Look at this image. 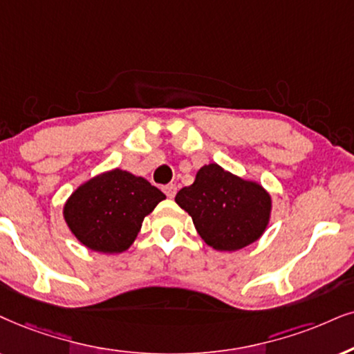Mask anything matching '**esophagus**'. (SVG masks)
Here are the masks:
<instances>
[{"mask_svg":"<svg viewBox=\"0 0 354 354\" xmlns=\"http://www.w3.org/2000/svg\"><path fill=\"white\" fill-rule=\"evenodd\" d=\"M163 192H165V194L168 196L169 199H173V198H174V194H176V186H174V185H167V186H163Z\"/></svg>","mask_w":354,"mask_h":354,"instance_id":"obj_1","label":"esophagus"}]
</instances>
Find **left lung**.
<instances>
[{"instance_id":"obj_1","label":"left lung","mask_w":354,"mask_h":354,"mask_svg":"<svg viewBox=\"0 0 354 354\" xmlns=\"http://www.w3.org/2000/svg\"><path fill=\"white\" fill-rule=\"evenodd\" d=\"M174 201L192 217L201 239L218 252L252 245L265 234L271 217L270 192L217 163L204 165Z\"/></svg>"}]
</instances>
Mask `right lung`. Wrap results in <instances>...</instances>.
<instances>
[{
  "instance_id": "1",
  "label": "right lung",
  "mask_w": 354,
  "mask_h": 354,
  "mask_svg": "<svg viewBox=\"0 0 354 354\" xmlns=\"http://www.w3.org/2000/svg\"><path fill=\"white\" fill-rule=\"evenodd\" d=\"M165 198L145 178L114 168L71 192L64 217L71 234L86 248L122 253L137 239L144 218Z\"/></svg>"
}]
</instances>
